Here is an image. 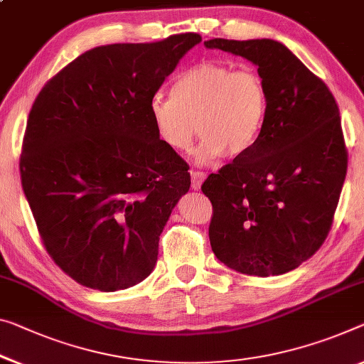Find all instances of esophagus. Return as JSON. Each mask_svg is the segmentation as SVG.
I'll use <instances>...</instances> for the list:
<instances>
[{
  "label": "esophagus",
  "mask_w": 364,
  "mask_h": 364,
  "mask_svg": "<svg viewBox=\"0 0 364 364\" xmlns=\"http://www.w3.org/2000/svg\"><path fill=\"white\" fill-rule=\"evenodd\" d=\"M205 176H206L205 172H201V171H195V169L190 171V177H192V188L193 190H200L201 181H203Z\"/></svg>",
  "instance_id": "1"
}]
</instances>
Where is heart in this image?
<instances>
[{
	"mask_svg": "<svg viewBox=\"0 0 364 364\" xmlns=\"http://www.w3.org/2000/svg\"><path fill=\"white\" fill-rule=\"evenodd\" d=\"M267 109L268 92L259 73L203 60L178 73L169 99H151L148 114L159 141L177 153L192 146L198 128L203 139L197 159L210 163L223 154L247 153L260 136Z\"/></svg>",
	"mask_w": 364,
	"mask_h": 364,
	"instance_id": "obj_1",
	"label": "heart"
}]
</instances>
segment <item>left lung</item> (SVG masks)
Returning <instances> with one entry per match:
<instances>
[{
	"label": "left lung",
	"mask_w": 364,
	"mask_h": 364,
	"mask_svg": "<svg viewBox=\"0 0 364 364\" xmlns=\"http://www.w3.org/2000/svg\"><path fill=\"white\" fill-rule=\"evenodd\" d=\"M259 66L268 92L257 143L208 176V236L218 260L255 277L282 275L311 259L331 231L348 167L337 100L321 77L270 38H211Z\"/></svg>",
	"instance_id": "left-lung-1"
}]
</instances>
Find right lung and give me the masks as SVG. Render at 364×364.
I'll return each instance as SVG.
<instances>
[{"label": "right lung", "mask_w": 364, "mask_h": 364, "mask_svg": "<svg viewBox=\"0 0 364 364\" xmlns=\"http://www.w3.org/2000/svg\"><path fill=\"white\" fill-rule=\"evenodd\" d=\"M198 33L91 48L32 104L19 171L43 247L86 288L146 278L159 236L188 192V166L159 141L148 105Z\"/></svg>", "instance_id": "obj_1"}]
</instances>
